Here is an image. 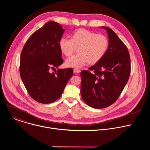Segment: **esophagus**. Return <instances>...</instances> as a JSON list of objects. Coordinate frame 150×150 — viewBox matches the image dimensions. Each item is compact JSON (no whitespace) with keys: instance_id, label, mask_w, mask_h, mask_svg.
<instances>
[{"instance_id":"1","label":"esophagus","mask_w":150,"mask_h":150,"mask_svg":"<svg viewBox=\"0 0 150 150\" xmlns=\"http://www.w3.org/2000/svg\"><path fill=\"white\" fill-rule=\"evenodd\" d=\"M74 73L78 74V73H79L81 72V71L79 69H74Z\"/></svg>"}]
</instances>
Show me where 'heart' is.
I'll list each match as a JSON object with an SVG mask.
<instances>
[{"mask_svg": "<svg viewBox=\"0 0 150 150\" xmlns=\"http://www.w3.org/2000/svg\"><path fill=\"white\" fill-rule=\"evenodd\" d=\"M59 47L66 56H70L77 48L78 53L68 58L65 65L69 68H80L87 63L93 65L99 62L108 50L109 40L104 35L79 29L71 34V39L60 38Z\"/></svg>", "mask_w": 150, "mask_h": 150, "instance_id": "obj_1", "label": "heart"}]
</instances>
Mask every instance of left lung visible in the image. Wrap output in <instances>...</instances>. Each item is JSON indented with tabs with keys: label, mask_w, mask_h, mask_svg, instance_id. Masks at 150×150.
Listing matches in <instances>:
<instances>
[{
	"label": "left lung",
	"mask_w": 150,
	"mask_h": 150,
	"mask_svg": "<svg viewBox=\"0 0 150 150\" xmlns=\"http://www.w3.org/2000/svg\"><path fill=\"white\" fill-rule=\"evenodd\" d=\"M106 30L109 48L104 57L89 71L81 72V95L83 101L94 109L107 108L119 97L129 79L131 61L129 52L116 34Z\"/></svg>",
	"instance_id": "1"
}]
</instances>
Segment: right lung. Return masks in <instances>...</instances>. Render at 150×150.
Returning <instances> with one entry per match:
<instances>
[{
	"instance_id": "obj_1",
	"label": "right lung",
	"mask_w": 150,
	"mask_h": 150,
	"mask_svg": "<svg viewBox=\"0 0 150 150\" xmlns=\"http://www.w3.org/2000/svg\"><path fill=\"white\" fill-rule=\"evenodd\" d=\"M64 32L60 24L49 21L31 35L21 52V78L30 96L39 103L57 100L73 75L72 68L50 72L63 62L59 41Z\"/></svg>"
}]
</instances>
